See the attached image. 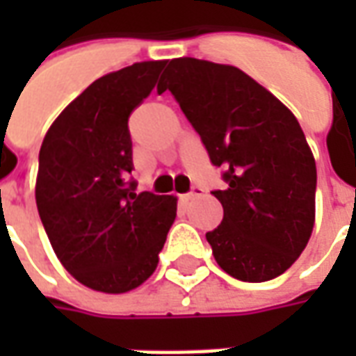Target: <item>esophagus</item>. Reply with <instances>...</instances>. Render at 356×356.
Returning a JSON list of instances; mask_svg holds the SVG:
<instances>
[{"label": "esophagus", "mask_w": 356, "mask_h": 356, "mask_svg": "<svg viewBox=\"0 0 356 356\" xmlns=\"http://www.w3.org/2000/svg\"><path fill=\"white\" fill-rule=\"evenodd\" d=\"M202 193H204V191H202L200 186H193V188H191V193H186L183 198H185V200H193V198H196V196H200Z\"/></svg>", "instance_id": "obj_1"}]
</instances>
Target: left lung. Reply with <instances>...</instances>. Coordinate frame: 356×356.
<instances>
[{"label":"left lung","mask_w":356,"mask_h":356,"mask_svg":"<svg viewBox=\"0 0 356 356\" xmlns=\"http://www.w3.org/2000/svg\"><path fill=\"white\" fill-rule=\"evenodd\" d=\"M170 89L209 162L223 170V221L206 232L213 257L242 282L280 276L305 250L314 225L316 165L301 125L236 66L173 58Z\"/></svg>","instance_id":"8db88e82"}]
</instances>
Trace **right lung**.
I'll list each match as a JSON object with an SVG mask.
<instances>
[{
  "label": "right lung",
  "mask_w": 356,
  "mask_h": 356,
  "mask_svg": "<svg viewBox=\"0 0 356 356\" xmlns=\"http://www.w3.org/2000/svg\"><path fill=\"white\" fill-rule=\"evenodd\" d=\"M165 60L95 80L53 122L40 148L35 204L55 254L91 290L124 293L152 275L175 221L173 196L135 193L127 120Z\"/></svg>",
  "instance_id": "1"
}]
</instances>
